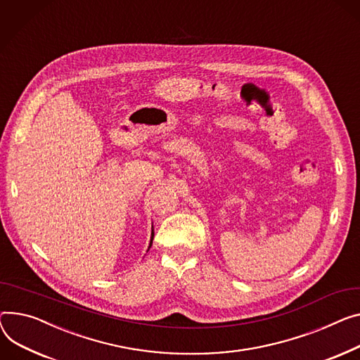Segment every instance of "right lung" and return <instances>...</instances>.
<instances>
[{
    "instance_id": "obj_1",
    "label": "right lung",
    "mask_w": 360,
    "mask_h": 360,
    "mask_svg": "<svg viewBox=\"0 0 360 360\" xmlns=\"http://www.w3.org/2000/svg\"><path fill=\"white\" fill-rule=\"evenodd\" d=\"M153 237H155V231H153V226H152V236H150V245H149V249L152 248V243H153ZM148 249V250H149Z\"/></svg>"
}]
</instances>
